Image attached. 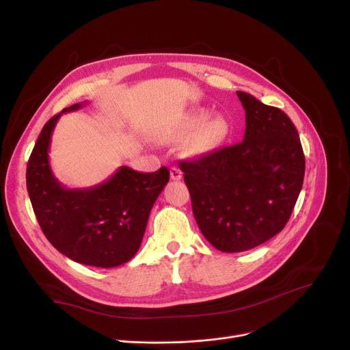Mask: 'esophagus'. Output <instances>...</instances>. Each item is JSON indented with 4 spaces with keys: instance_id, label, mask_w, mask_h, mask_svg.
I'll list each match as a JSON object with an SVG mask.
<instances>
[{
    "instance_id": "obj_1",
    "label": "esophagus",
    "mask_w": 350,
    "mask_h": 350,
    "mask_svg": "<svg viewBox=\"0 0 350 350\" xmlns=\"http://www.w3.org/2000/svg\"><path fill=\"white\" fill-rule=\"evenodd\" d=\"M183 177V173H181V170L178 169V167H172L170 169V178L172 180H180Z\"/></svg>"
}]
</instances>
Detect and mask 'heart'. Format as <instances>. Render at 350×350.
Returning a JSON list of instances; mask_svg holds the SVG:
<instances>
[{
  "label": "heart",
  "instance_id": "heart-1",
  "mask_svg": "<svg viewBox=\"0 0 350 350\" xmlns=\"http://www.w3.org/2000/svg\"><path fill=\"white\" fill-rule=\"evenodd\" d=\"M209 116H211V111L205 108H196L185 112L163 131V137L167 141H181L193 133L185 146L187 153L191 156L211 153L224 141L228 132V124L222 116H213V118Z\"/></svg>",
  "mask_w": 350,
  "mask_h": 350
}]
</instances>
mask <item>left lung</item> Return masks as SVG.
Instances as JSON below:
<instances>
[{
  "label": "left lung",
  "instance_id": "1",
  "mask_svg": "<svg viewBox=\"0 0 350 350\" xmlns=\"http://www.w3.org/2000/svg\"><path fill=\"white\" fill-rule=\"evenodd\" d=\"M237 94L246 112L243 142L180 163L200 230L226 253L259 246L286 226L306 172L288 116L247 92Z\"/></svg>",
  "mask_w": 350,
  "mask_h": 350
}]
</instances>
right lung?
I'll use <instances>...</instances> for the list:
<instances>
[{"mask_svg":"<svg viewBox=\"0 0 350 350\" xmlns=\"http://www.w3.org/2000/svg\"><path fill=\"white\" fill-rule=\"evenodd\" d=\"M64 108L43 126L27 167V189L48 241L77 263L111 269L129 262L141 247L150 209L169 181V170L137 173L121 166L108 180L87 189H66L55 177L49 149Z\"/></svg>","mask_w":350,"mask_h":350,"instance_id":"add662e5","label":"right lung"}]
</instances>
